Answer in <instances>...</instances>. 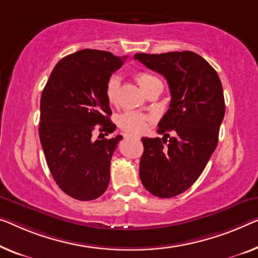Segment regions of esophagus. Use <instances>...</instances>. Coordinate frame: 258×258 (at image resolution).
<instances>
[{
  "instance_id": "esophagus-1",
  "label": "esophagus",
  "mask_w": 258,
  "mask_h": 258,
  "mask_svg": "<svg viewBox=\"0 0 258 258\" xmlns=\"http://www.w3.org/2000/svg\"><path fill=\"white\" fill-rule=\"evenodd\" d=\"M131 137H132V138H136V139H140V138H139V137H137V136H130V134H126V136H125V138H131Z\"/></svg>"
}]
</instances>
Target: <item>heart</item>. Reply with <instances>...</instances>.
<instances>
[{"label":"heart","instance_id":"heart-1","mask_svg":"<svg viewBox=\"0 0 258 258\" xmlns=\"http://www.w3.org/2000/svg\"><path fill=\"white\" fill-rule=\"evenodd\" d=\"M136 80L137 82L139 83L141 89L145 92L147 91L149 87L152 86L153 83L160 81L155 76L149 74V73L146 72H139L136 74ZM119 87H120V79H119L118 75H112L110 76L107 81L105 82L104 87V94L106 101L110 103V104H116L118 102L119 97ZM149 121V117L146 116L144 113L139 112H133V111H130V112H125L121 114L118 119V124L120 127L126 131V132L130 133H141L144 132L147 127V124Z\"/></svg>","mask_w":258,"mask_h":258}]
</instances>
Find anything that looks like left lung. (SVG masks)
Segmentation results:
<instances>
[{
    "label": "left lung",
    "instance_id": "obj_1",
    "mask_svg": "<svg viewBox=\"0 0 258 258\" xmlns=\"http://www.w3.org/2000/svg\"><path fill=\"white\" fill-rule=\"evenodd\" d=\"M134 59L163 75L171 95L157 130L162 139L141 138L140 179L156 197H175L198 179L218 145L225 116L221 81L204 57L191 51L138 53Z\"/></svg>",
    "mask_w": 258,
    "mask_h": 258
}]
</instances>
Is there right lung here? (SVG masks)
Listing matches in <instances>:
<instances>
[{
    "mask_svg": "<svg viewBox=\"0 0 258 258\" xmlns=\"http://www.w3.org/2000/svg\"><path fill=\"white\" fill-rule=\"evenodd\" d=\"M125 59L81 49L55 64L41 94L39 138L46 162L57 186L78 201H94L109 186L111 157L122 137L92 136L96 130H116L104 87Z\"/></svg>",
    "mask_w": 258,
    "mask_h": 258,
    "instance_id": "obj_1",
    "label": "right lung"
}]
</instances>
